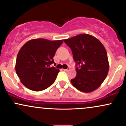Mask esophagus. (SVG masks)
<instances>
[{
  "mask_svg": "<svg viewBox=\"0 0 126 126\" xmlns=\"http://www.w3.org/2000/svg\"><path fill=\"white\" fill-rule=\"evenodd\" d=\"M63 70H64V71H68V70H70V67H68L67 69H63Z\"/></svg>",
  "mask_w": 126,
  "mask_h": 126,
  "instance_id": "obj_1",
  "label": "esophagus"
}]
</instances>
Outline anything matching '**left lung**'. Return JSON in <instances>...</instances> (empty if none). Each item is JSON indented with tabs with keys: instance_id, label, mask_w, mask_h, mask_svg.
I'll return each instance as SVG.
<instances>
[{
	"instance_id": "obj_1",
	"label": "left lung",
	"mask_w": 126,
	"mask_h": 126,
	"mask_svg": "<svg viewBox=\"0 0 126 126\" xmlns=\"http://www.w3.org/2000/svg\"><path fill=\"white\" fill-rule=\"evenodd\" d=\"M64 42L71 49L77 63V76L70 80L72 84L81 92L94 91L108 73L109 62L104 46L96 38L88 34L66 39Z\"/></svg>"
}]
</instances>
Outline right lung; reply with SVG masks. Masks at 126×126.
Segmentation results:
<instances>
[{"instance_id": "obj_1", "label": "right lung", "mask_w": 126, "mask_h": 126, "mask_svg": "<svg viewBox=\"0 0 126 126\" xmlns=\"http://www.w3.org/2000/svg\"><path fill=\"white\" fill-rule=\"evenodd\" d=\"M63 42V40L34 39L21 48L16 57V70L26 87L39 92L54 82L59 69L50 66L54 63L53 57Z\"/></svg>"}]
</instances>
